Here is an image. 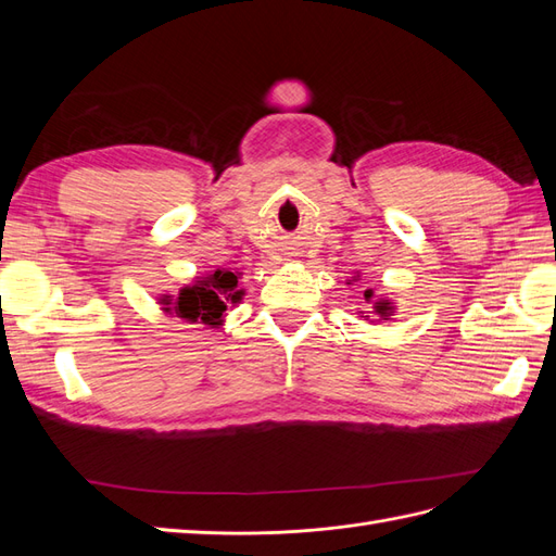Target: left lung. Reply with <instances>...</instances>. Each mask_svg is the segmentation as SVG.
I'll list each match as a JSON object with an SVG mask.
<instances>
[{
  "label": "left lung",
  "mask_w": 556,
  "mask_h": 556,
  "mask_svg": "<svg viewBox=\"0 0 556 556\" xmlns=\"http://www.w3.org/2000/svg\"><path fill=\"white\" fill-rule=\"evenodd\" d=\"M357 280H359V274L352 276V280H348V285L357 282ZM364 301H366V304H371L374 315H376L378 319H392V315L396 313V304H394V301L387 299V296H376L374 288L364 290ZM357 317L366 319V323H376V319H371V315H368L366 311H357Z\"/></svg>",
  "instance_id": "obj_1"
}]
</instances>
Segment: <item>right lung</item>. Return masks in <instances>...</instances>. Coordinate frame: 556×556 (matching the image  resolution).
Returning <instances> with one entry per match:
<instances>
[{"label": "right lung", "instance_id": "add662e5", "mask_svg": "<svg viewBox=\"0 0 556 556\" xmlns=\"http://www.w3.org/2000/svg\"><path fill=\"white\" fill-rule=\"evenodd\" d=\"M239 271L215 268V271L192 278L190 285H182L178 294H160L157 304L169 317L220 329L225 325V311L239 306L245 296V290L239 288Z\"/></svg>", "mask_w": 556, "mask_h": 556}]
</instances>
